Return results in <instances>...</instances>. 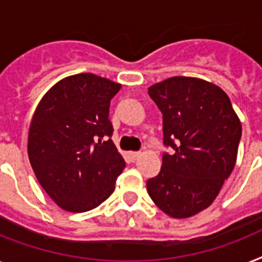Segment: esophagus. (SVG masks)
Returning a JSON list of instances; mask_svg holds the SVG:
<instances>
[{
	"mask_svg": "<svg viewBox=\"0 0 262 262\" xmlns=\"http://www.w3.org/2000/svg\"><path fill=\"white\" fill-rule=\"evenodd\" d=\"M140 156H141V153H140V151H130V153H129V157H130L132 161H136V160H137Z\"/></svg>",
	"mask_w": 262,
	"mask_h": 262,
	"instance_id": "obj_1",
	"label": "esophagus"
}]
</instances>
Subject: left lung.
Listing matches in <instances>:
<instances>
[{
    "instance_id": "obj_1",
    "label": "left lung",
    "mask_w": 262,
    "mask_h": 262,
    "mask_svg": "<svg viewBox=\"0 0 262 262\" xmlns=\"http://www.w3.org/2000/svg\"><path fill=\"white\" fill-rule=\"evenodd\" d=\"M162 113L161 170L148 180L150 199L173 219H188L216 200L232 173L241 122L228 94L195 77H170L148 88Z\"/></svg>"
}]
</instances>
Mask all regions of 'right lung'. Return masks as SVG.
I'll return each instance as SVG.
<instances>
[{
  "mask_svg": "<svg viewBox=\"0 0 262 262\" xmlns=\"http://www.w3.org/2000/svg\"><path fill=\"white\" fill-rule=\"evenodd\" d=\"M120 89L93 73L74 74L37 105L28 156L39 185L63 210L88 212L114 192L125 161L111 138L109 106Z\"/></svg>",
  "mask_w": 262,
  "mask_h": 262,
  "instance_id": "right-lung-1",
  "label": "right lung"
}]
</instances>
